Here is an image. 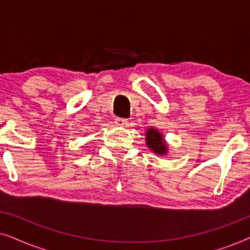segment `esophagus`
<instances>
[{"instance_id": "34e87169", "label": "esophagus", "mask_w": 250, "mask_h": 250, "mask_svg": "<svg viewBox=\"0 0 250 250\" xmlns=\"http://www.w3.org/2000/svg\"><path fill=\"white\" fill-rule=\"evenodd\" d=\"M115 123H116V125H118V126H125V125H127V119L117 117L115 119Z\"/></svg>"}]
</instances>
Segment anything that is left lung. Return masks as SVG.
I'll list each match as a JSON object with an SVG mask.
<instances>
[{
  "instance_id": "8db88e82",
  "label": "left lung",
  "mask_w": 250,
  "mask_h": 250,
  "mask_svg": "<svg viewBox=\"0 0 250 250\" xmlns=\"http://www.w3.org/2000/svg\"><path fill=\"white\" fill-rule=\"evenodd\" d=\"M146 145L156 155L165 156L168 153V145H167L164 134L159 129L150 127L146 132Z\"/></svg>"
}]
</instances>
